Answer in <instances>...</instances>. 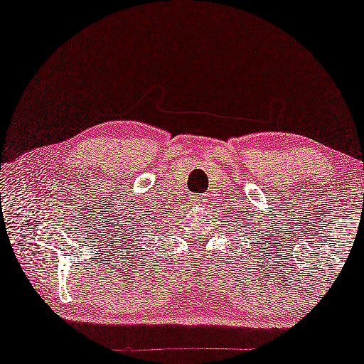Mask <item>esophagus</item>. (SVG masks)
<instances>
[{
	"mask_svg": "<svg viewBox=\"0 0 364 364\" xmlns=\"http://www.w3.org/2000/svg\"><path fill=\"white\" fill-rule=\"evenodd\" d=\"M191 198H193V203L198 204V205H203L205 203V200L200 198V196H198V194H196V196H191Z\"/></svg>",
	"mask_w": 364,
	"mask_h": 364,
	"instance_id": "obj_1",
	"label": "esophagus"
}]
</instances>
